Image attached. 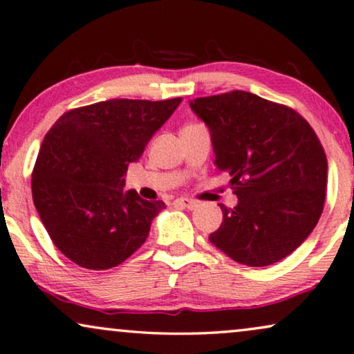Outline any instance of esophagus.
Instances as JSON below:
<instances>
[{
    "label": "esophagus",
    "mask_w": 354,
    "mask_h": 354,
    "mask_svg": "<svg viewBox=\"0 0 354 354\" xmlns=\"http://www.w3.org/2000/svg\"><path fill=\"white\" fill-rule=\"evenodd\" d=\"M174 205H178V207H183V209H194V207L197 205V202L196 201H192V199H187V197H180V199H176L173 202Z\"/></svg>",
    "instance_id": "obj_1"
}]
</instances>
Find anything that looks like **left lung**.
Instances as JSON below:
<instances>
[{"label": "left lung", "instance_id": "obj_1", "mask_svg": "<svg viewBox=\"0 0 354 354\" xmlns=\"http://www.w3.org/2000/svg\"><path fill=\"white\" fill-rule=\"evenodd\" d=\"M209 126L215 165L230 173L238 205H221L210 243L249 267L280 262L301 246L322 215L327 157L293 108L233 91L191 102Z\"/></svg>", "mask_w": 354, "mask_h": 354}]
</instances>
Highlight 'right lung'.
Instances as JSON below:
<instances>
[{
	"label": "right lung",
	"mask_w": 354,
	"mask_h": 354,
	"mask_svg": "<svg viewBox=\"0 0 354 354\" xmlns=\"http://www.w3.org/2000/svg\"><path fill=\"white\" fill-rule=\"evenodd\" d=\"M183 98H113L74 108L46 133L32 197L51 241L69 261L106 270L133 256L165 204L124 192V174Z\"/></svg>",
	"instance_id": "add662e5"
}]
</instances>
